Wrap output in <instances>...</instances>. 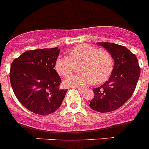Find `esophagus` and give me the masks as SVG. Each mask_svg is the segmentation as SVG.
I'll return each instance as SVG.
<instances>
[{"label":"esophagus","instance_id":"obj_1","mask_svg":"<svg viewBox=\"0 0 149 149\" xmlns=\"http://www.w3.org/2000/svg\"><path fill=\"white\" fill-rule=\"evenodd\" d=\"M78 89H79V90L80 91V92H84V90H85V89H83V88H78Z\"/></svg>","mask_w":149,"mask_h":149}]
</instances>
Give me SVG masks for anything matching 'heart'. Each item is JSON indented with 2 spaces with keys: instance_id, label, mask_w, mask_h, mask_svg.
Segmentation results:
<instances>
[{
  "instance_id": "b5f03b06",
  "label": "heart",
  "mask_w": 149,
  "mask_h": 149,
  "mask_svg": "<svg viewBox=\"0 0 149 149\" xmlns=\"http://www.w3.org/2000/svg\"><path fill=\"white\" fill-rule=\"evenodd\" d=\"M79 63L81 73L70 75L65 80L68 86L81 88L95 82L102 83L110 77L114 65L113 57L108 52L82 44L70 49L68 57L60 56L55 62V69L59 75L65 77L73 71L75 64Z\"/></svg>"
}]
</instances>
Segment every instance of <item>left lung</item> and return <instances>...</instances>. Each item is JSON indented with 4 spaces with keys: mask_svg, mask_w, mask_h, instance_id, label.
I'll list each match as a JSON object with an SVG mask.
<instances>
[{
    "mask_svg": "<svg viewBox=\"0 0 149 149\" xmlns=\"http://www.w3.org/2000/svg\"><path fill=\"white\" fill-rule=\"evenodd\" d=\"M97 44L112 55L114 66L108 80L93 89L95 96L89 106L95 111L107 113L120 108L131 97L139 79L141 68L136 56L124 46L108 42Z\"/></svg>",
    "mask_w": 149,
    "mask_h": 149,
    "instance_id": "obj_1",
    "label": "left lung"
}]
</instances>
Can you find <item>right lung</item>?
<instances>
[{
    "mask_svg": "<svg viewBox=\"0 0 149 149\" xmlns=\"http://www.w3.org/2000/svg\"><path fill=\"white\" fill-rule=\"evenodd\" d=\"M60 49L26 51L11 65L10 82L20 103L33 113L48 115L61 105L67 89H60L61 79L55 69Z\"/></svg>",
    "mask_w": 149,
    "mask_h": 149,
    "instance_id": "add662e5",
    "label": "right lung"
}]
</instances>
